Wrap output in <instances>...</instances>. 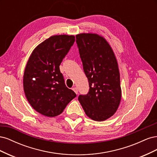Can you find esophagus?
I'll return each mask as SVG.
<instances>
[{"label": "esophagus", "mask_w": 157, "mask_h": 157, "mask_svg": "<svg viewBox=\"0 0 157 157\" xmlns=\"http://www.w3.org/2000/svg\"><path fill=\"white\" fill-rule=\"evenodd\" d=\"M73 91H74L76 94H78V89H77V87H73Z\"/></svg>", "instance_id": "1"}]
</instances>
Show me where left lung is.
Masks as SVG:
<instances>
[{
    "mask_svg": "<svg viewBox=\"0 0 157 157\" xmlns=\"http://www.w3.org/2000/svg\"><path fill=\"white\" fill-rule=\"evenodd\" d=\"M89 92L78 99L86 115L103 121L117 111L121 99L120 73L115 54L103 37L93 33L76 35Z\"/></svg>",
    "mask_w": 157,
    "mask_h": 157,
    "instance_id": "1",
    "label": "left lung"
}]
</instances>
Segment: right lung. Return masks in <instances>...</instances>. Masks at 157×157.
<instances>
[{"label":"right lung","mask_w":157,"mask_h":157,"mask_svg":"<svg viewBox=\"0 0 157 157\" xmlns=\"http://www.w3.org/2000/svg\"><path fill=\"white\" fill-rule=\"evenodd\" d=\"M73 35H54L38 45L28 60L23 89L32 107L49 117L58 116L77 95L65 84L59 65L74 44Z\"/></svg>","instance_id":"add662e5"}]
</instances>
